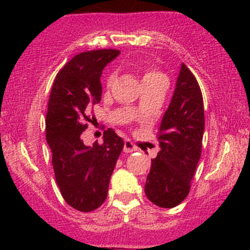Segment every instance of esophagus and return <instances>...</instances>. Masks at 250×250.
Returning <instances> with one entry per match:
<instances>
[{"mask_svg": "<svg viewBox=\"0 0 250 250\" xmlns=\"http://www.w3.org/2000/svg\"><path fill=\"white\" fill-rule=\"evenodd\" d=\"M137 146L134 145V144L132 143L130 140H125V146H123V151L127 153H130V152H134V151H137Z\"/></svg>", "mask_w": 250, "mask_h": 250, "instance_id": "34e87169", "label": "esophagus"}]
</instances>
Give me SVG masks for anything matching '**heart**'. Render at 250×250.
I'll list each match as a JSON object with an SVG mask.
<instances>
[{"instance_id":"obj_1","label":"heart","mask_w":250,"mask_h":250,"mask_svg":"<svg viewBox=\"0 0 250 250\" xmlns=\"http://www.w3.org/2000/svg\"><path fill=\"white\" fill-rule=\"evenodd\" d=\"M160 76H163V75L161 74V72L156 71V70H152V69H147V70H145V71L143 72V76H141V81H143V82H146V81L153 80V78L160 77ZM113 81H115V74H111L110 76L107 77V85L112 84Z\"/></svg>"}]
</instances>
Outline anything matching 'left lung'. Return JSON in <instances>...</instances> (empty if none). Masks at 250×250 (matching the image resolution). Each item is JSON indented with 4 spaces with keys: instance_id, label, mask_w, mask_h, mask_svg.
I'll use <instances>...</instances> for the list:
<instances>
[{
    "instance_id": "left-lung-1",
    "label": "left lung",
    "mask_w": 250,
    "mask_h": 250,
    "mask_svg": "<svg viewBox=\"0 0 250 250\" xmlns=\"http://www.w3.org/2000/svg\"><path fill=\"white\" fill-rule=\"evenodd\" d=\"M203 98L197 80L181 64L173 98L160 125V152L151 160L146 197L161 208L180 204L190 192L191 180L202 152Z\"/></svg>"
}]
</instances>
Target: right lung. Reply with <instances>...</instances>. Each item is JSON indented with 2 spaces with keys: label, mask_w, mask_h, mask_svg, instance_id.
I'll return each instance as SVG.
<instances>
[{
  "label": "right lung",
  "mask_w": 250,
  "mask_h": 250,
  "mask_svg": "<svg viewBox=\"0 0 250 250\" xmlns=\"http://www.w3.org/2000/svg\"><path fill=\"white\" fill-rule=\"evenodd\" d=\"M120 50L98 49L75 55L55 77L46 116V139L52 151L55 180L62 198L80 211L99 208L107 197L111 174L123 148L112 128L100 145L85 146L81 134L87 128L93 105L102 100L103 70Z\"/></svg>",
  "instance_id": "right-lung-1"
}]
</instances>
